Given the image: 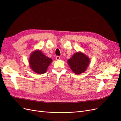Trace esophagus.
I'll list each match as a JSON object with an SVG mask.
<instances>
[{
  "label": "esophagus",
  "mask_w": 121,
  "mask_h": 121,
  "mask_svg": "<svg viewBox=\"0 0 121 121\" xmlns=\"http://www.w3.org/2000/svg\"><path fill=\"white\" fill-rule=\"evenodd\" d=\"M56 60H60V56H56Z\"/></svg>",
  "instance_id": "34e87169"
}]
</instances>
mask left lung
<instances>
[{
  "mask_svg": "<svg viewBox=\"0 0 121 121\" xmlns=\"http://www.w3.org/2000/svg\"><path fill=\"white\" fill-rule=\"evenodd\" d=\"M90 63L88 56L81 52L74 53L71 58L68 60V64L72 71L76 75L85 72Z\"/></svg>",
  "mask_w": 121,
  "mask_h": 121,
  "instance_id": "obj_1",
  "label": "left lung"
}]
</instances>
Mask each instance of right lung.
Wrapping results in <instances>:
<instances>
[{
	"mask_svg": "<svg viewBox=\"0 0 121 121\" xmlns=\"http://www.w3.org/2000/svg\"><path fill=\"white\" fill-rule=\"evenodd\" d=\"M52 62V58L45 56L40 50H35L32 52L29 60L30 68L38 74L46 73Z\"/></svg>",
	"mask_w": 121,
	"mask_h": 121,
	"instance_id": "right-lung-1",
	"label": "right lung"
}]
</instances>
